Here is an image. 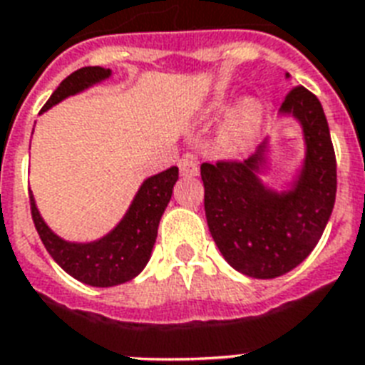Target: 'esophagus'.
<instances>
[{
	"label": "esophagus",
	"instance_id": "34e87169",
	"mask_svg": "<svg viewBox=\"0 0 365 365\" xmlns=\"http://www.w3.org/2000/svg\"><path fill=\"white\" fill-rule=\"evenodd\" d=\"M178 166H180V174L185 178H193L199 174V165H197V160H193L191 157H183V159H180Z\"/></svg>",
	"mask_w": 365,
	"mask_h": 365
}]
</instances>
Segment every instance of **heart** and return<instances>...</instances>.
<instances>
[{
    "label": "heart",
    "mask_w": 365,
    "mask_h": 365,
    "mask_svg": "<svg viewBox=\"0 0 365 365\" xmlns=\"http://www.w3.org/2000/svg\"><path fill=\"white\" fill-rule=\"evenodd\" d=\"M231 96L229 94H217L212 98L202 110V117L206 119H217L227 113L231 108ZM261 125H263V106L259 100L246 98L242 100L231 115L225 119L223 126L217 132L216 151L223 157H237L248 151L259 136Z\"/></svg>",
    "instance_id": "obj_1"
}]
</instances>
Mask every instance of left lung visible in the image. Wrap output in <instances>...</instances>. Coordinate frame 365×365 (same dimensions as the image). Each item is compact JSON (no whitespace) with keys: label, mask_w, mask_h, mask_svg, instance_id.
Masks as SVG:
<instances>
[{"label":"left lung","mask_w":365,"mask_h":365,"mask_svg":"<svg viewBox=\"0 0 365 365\" xmlns=\"http://www.w3.org/2000/svg\"><path fill=\"white\" fill-rule=\"evenodd\" d=\"M280 115L299 121L305 140V159L289 189H269L257 176L265 168L267 142L242 163L200 165L212 239L229 265L252 278L282 277L311 254L337 191L334 143L320 100L297 85L286 94Z\"/></svg>","instance_id":"1"}]
</instances>
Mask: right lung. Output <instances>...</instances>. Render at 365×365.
<instances>
[{
  "instance_id": "add662e5",
  "label": "right lung",
  "mask_w": 365,
  "mask_h": 365,
  "mask_svg": "<svg viewBox=\"0 0 365 365\" xmlns=\"http://www.w3.org/2000/svg\"><path fill=\"white\" fill-rule=\"evenodd\" d=\"M110 76L111 70L100 66H87L73 71L51 94L41 111H47L68 96L81 93ZM176 182L178 166H170L168 170L148 178L140 185L136 197L121 222L117 223V227L94 242H68L60 239L43 222L34 195L30 193L31 220L36 223L39 239L45 244L51 257L70 277L88 286L110 288L132 280L148 265L157 239L160 216L170 202L172 189Z\"/></svg>"
}]
</instances>
